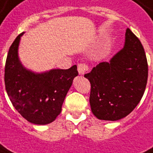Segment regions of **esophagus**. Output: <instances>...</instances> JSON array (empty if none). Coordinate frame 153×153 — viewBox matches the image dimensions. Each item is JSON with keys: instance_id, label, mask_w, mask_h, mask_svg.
I'll use <instances>...</instances> for the list:
<instances>
[{"instance_id": "1", "label": "esophagus", "mask_w": 153, "mask_h": 153, "mask_svg": "<svg viewBox=\"0 0 153 153\" xmlns=\"http://www.w3.org/2000/svg\"><path fill=\"white\" fill-rule=\"evenodd\" d=\"M89 70V66L85 63H80L78 64V71L79 74H84Z\"/></svg>"}]
</instances>
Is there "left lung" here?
Segmentation results:
<instances>
[{"label":"left lung","instance_id":"left-lung-1","mask_svg":"<svg viewBox=\"0 0 153 153\" xmlns=\"http://www.w3.org/2000/svg\"><path fill=\"white\" fill-rule=\"evenodd\" d=\"M85 77L91 85V111L98 119L117 120L129 115L141 101L148 77L146 53L138 37L126 29L124 48Z\"/></svg>","mask_w":153,"mask_h":153}]
</instances>
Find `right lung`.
I'll return each mask as SVG.
<instances>
[{
  "instance_id": "right-lung-1",
  "label": "right lung",
  "mask_w": 153,
  "mask_h": 153,
  "mask_svg": "<svg viewBox=\"0 0 153 153\" xmlns=\"http://www.w3.org/2000/svg\"><path fill=\"white\" fill-rule=\"evenodd\" d=\"M19 34L9 48L5 65V85L11 104L26 120L37 125L53 122L62 111V105L78 75L77 66L34 74L18 59Z\"/></svg>"
}]
</instances>
